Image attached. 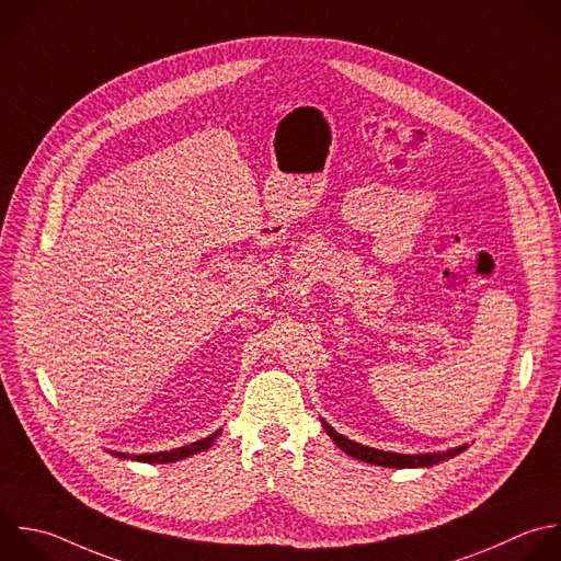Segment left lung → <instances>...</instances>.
Masks as SVG:
<instances>
[{"label":"left lung","instance_id":"1","mask_svg":"<svg viewBox=\"0 0 561 561\" xmlns=\"http://www.w3.org/2000/svg\"><path fill=\"white\" fill-rule=\"evenodd\" d=\"M324 430L327 434L335 440V445L346 451L348 456L353 458H359L364 462H373V465H381V467H397V469H405V467H430V465H436L440 460H447L456 454H460L465 449V445L460 447H454V449H447V451H438V454H394V451H383V449H375V447H366L362 443H355L342 434H337L329 423H324Z\"/></svg>","mask_w":561,"mask_h":561}]
</instances>
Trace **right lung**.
<instances>
[{
	"mask_svg": "<svg viewBox=\"0 0 561 561\" xmlns=\"http://www.w3.org/2000/svg\"><path fill=\"white\" fill-rule=\"evenodd\" d=\"M221 432V430H219ZM219 432L202 438V440H195L191 445H184V447H178V449H171V451H158V454H140V456H134L136 460L140 462H175L180 458H186V456H193L197 451H204L213 445V440L219 436ZM121 458H127V454H118Z\"/></svg>",
	"mask_w": 561,
	"mask_h": 561,
	"instance_id": "1",
	"label": "right lung"
}]
</instances>
